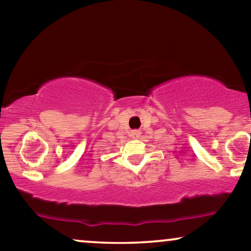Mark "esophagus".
Instances as JSON below:
<instances>
[{
	"mask_svg": "<svg viewBox=\"0 0 251 251\" xmlns=\"http://www.w3.org/2000/svg\"><path fill=\"white\" fill-rule=\"evenodd\" d=\"M140 136V131H139V130H132V131H131V137H132V138H138V137Z\"/></svg>",
	"mask_w": 251,
	"mask_h": 251,
	"instance_id": "34e87169",
	"label": "esophagus"
}]
</instances>
